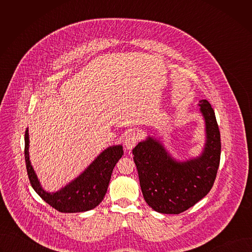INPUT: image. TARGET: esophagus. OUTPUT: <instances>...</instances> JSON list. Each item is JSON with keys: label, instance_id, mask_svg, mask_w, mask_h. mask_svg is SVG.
I'll return each mask as SVG.
<instances>
[{"label": "esophagus", "instance_id": "obj_1", "mask_svg": "<svg viewBox=\"0 0 252 252\" xmlns=\"http://www.w3.org/2000/svg\"><path fill=\"white\" fill-rule=\"evenodd\" d=\"M140 139V135L138 132L132 131L129 132L125 139V146L127 150H131L133 147H135V145L137 143V141Z\"/></svg>", "mask_w": 252, "mask_h": 252}]
</instances>
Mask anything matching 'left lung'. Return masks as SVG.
<instances>
[{
    "label": "left lung",
    "instance_id": "8db88e82",
    "mask_svg": "<svg viewBox=\"0 0 252 252\" xmlns=\"http://www.w3.org/2000/svg\"><path fill=\"white\" fill-rule=\"evenodd\" d=\"M198 105L206 126V143L200 157L177 162L152 137L132 150L143 198L158 212L178 214L188 210L210 191L217 177L221 152L219 125L206 99Z\"/></svg>",
    "mask_w": 252,
    "mask_h": 252
}]
</instances>
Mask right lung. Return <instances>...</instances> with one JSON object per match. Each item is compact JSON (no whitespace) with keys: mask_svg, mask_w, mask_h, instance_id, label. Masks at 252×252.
Instances as JSON below:
<instances>
[{"mask_svg":"<svg viewBox=\"0 0 252 252\" xmlns=\"http://www.w3.org/2000/svg\"><path fill=\"white\" fill-rule=\"evenodd\" d=\"M122 146L103 151L75 181L57 192L45 191L35 175L29 158V132L25 131V160L32 188L47 203L61 212H83L97 206L109 187L114 167L123 157Z\"/></svg>","mask_w":252,"mask_h":252,"instance_id":"obj_1","label":"right lung"}]
</instances>
